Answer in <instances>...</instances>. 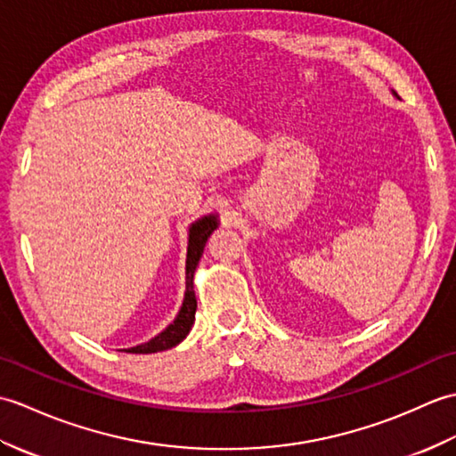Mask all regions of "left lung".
Here are the masks:
<instances>
[{
    "mask_svg": "<svg viewBox=\"0 0 456 456\" xmlns=\"http://www.w3.org/2000/svg\"><path fill=\"white\" fill-rule=\"evenodd\" d=\"M392 94H394V91H392ZM394 95H396V94H394Z\"/></svg>",
    "mask_w": 456,
    "mask_h": 456,
    "instance_id": "obj_1",
    "label": "left lung"
}]
</instances>
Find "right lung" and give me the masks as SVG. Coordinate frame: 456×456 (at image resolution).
Listing matches in <instances>:
<instances>
[{
    "instance_id": "add662e5",
    "label": "right lung",
    "mask_w": 456,
    "mask_h": 456,
    "mask_svg": "<svg viewBox=\"0 0 456 456\" xmlns=\"http://www.w3.org/2000/svg\"><path fill=\"white\" fill-rule=\"evenodd\" d=\"M218 215L216 212H210V215H205L197 218L195 222L189 224L187 232V261H185V297H183V305H181L175 320L169 323L166 330H161L158 336L151 338L146 343H140V346L123 349L125 353H158V351H166L179 346L183 341L191 328L195 323V312H197V298H195V289H193V279H195V271L200 261L202 251H205L207 240L210 238L212 232L218 228Z\"/></svg>"
}]
</instances>
